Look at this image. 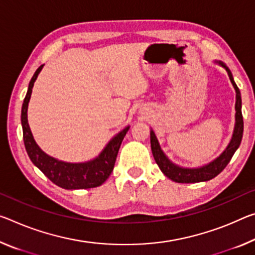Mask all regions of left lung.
Listing matches in <instances>:
<instances>
[{
  "label": "left lung",
  "mask_w": 255,
  "mask_h": 255,
  "mask_svg": "<svg viewBox=\"0 0 255 255\" xmlns=\"http://www.w3.org/2000/svg\"><path fill=\"white\" fill-rule=\"evenodd\" d=\"M221 67H224L226 71L228 72L229 79L232 82L234 88L236 91V104H235V128H234V134L232 137V140L228 144V146L221 154L217 157L216 160H213L212 162L209 164H205L203 167L200 168H181L179 165H176L172 163L170 160L168 159L163 153L162 149L160 147V144L157 142V138L154 134V131L151 130V148L153 156L156 164L159 165L161 171L164 173V176H167L169 179H171L176 183L181 184H188V183H200V181H207L212 178H215L216 176L224 170L226 165L229 163V161L232 160L234 153L236 152V149L241 145L242 137H243V129H244V123H243V116H242V99H241V92L238 90L237 85L234 82L232 71L228 69V67L226 66L224 62L217 61Z\"/></svg>",
  "instance_id": "8db88e82"
}]
</instances>
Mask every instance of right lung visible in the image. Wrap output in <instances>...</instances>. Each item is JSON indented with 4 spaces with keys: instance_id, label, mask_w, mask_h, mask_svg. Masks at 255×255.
Segmentation results:
<instances>
[{
    "instance_id": "1",
    "label": "right lung",
    "mask_w": 255,
    "mask_h": 255,
    "mask_svg": "<svg viewBox=\"0 0 255 255\" xmlns=\"http://www.w3.org/2000/svg\"><path fill=\"white\" fill-rule=\"evenodd\" d=\"M42 69L43 64L35 71L33 78H31L29 83V86H28L26 98L23 100L21 109L23 143H25L27 154L31 160V162L52 183L58 185L59 187L64 189H83L98 187V186L102 185L109 178V176L111 175L121 142H123L124 137L126 136L129 126L125 128L124 130H121L118 135L113 137L98 157L88 161V162H63V161H59L54 159V157L47 155L36 144L27 119L28 103H29L30 100L31 90H33L35 80Z\"/></svg>"
}]
</instances>
